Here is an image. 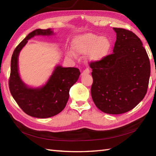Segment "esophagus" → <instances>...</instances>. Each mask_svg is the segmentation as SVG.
Masks as SVG:
<instances>
[{
  "instance_id": "34e87169",
  "label": "esophagus",
  "mask_w": 156,
  "mask_h": 156,
  "mask_svg": "<svg viewBox=\"0 0 156 156\" xmlns=\"http://www.w3.org/2000/svg\"><path fill=\"white\" fill-rule=\"evenodd\" d=\"M90 69H89L88 68H86L82 72V76H84V75H87V74H90Z\"/></svg>"
}]
</instances>
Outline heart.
Masks as SVG:
<instances>
[{
    "instance_id": "1",
    "label": "heart",
    "mask_w": 156,
    "mask_h": 156,
    "mask_svg": "<svg viewBox=\"0 0 156 156\" xmlns=\"http://www.w3.org/2000/svg\"><path fill=\"white\" fill-rule=\"evenodd\" d=\"M73 48L78 54H88V59L91 62H98L108 55L111 48V42L106 37H100L93 34H85L77 36L73 41ZM68 54L71 57L76 55L72 51Z\"/></svg>"
}]
</instances>
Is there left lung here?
<instances>
[{
    "mask_svg": "<svg viewBox=\"0 0 156 156\" xmlns=\"http://www.w3.org/2000/svg\"><path fill=\"white\" fill-rule=\"evenodd\" d=\"M113 53L92 62L91 95L95 105L107 114L128 112L143 100L150 76V62L140 39L131 31L113 27Z\"/></svg>",
    "mask_w": 156,
    "mask_h": 156,
    "instance_id": "obj_1",
    "label": "left lung"
}]
</instances>
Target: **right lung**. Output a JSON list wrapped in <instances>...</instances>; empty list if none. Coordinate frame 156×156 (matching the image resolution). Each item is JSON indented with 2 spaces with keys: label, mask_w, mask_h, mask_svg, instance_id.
Wrapping results in <instances>:
<instances>
[{
  "label": "right lung",
  "mask_w": 156,
  "mask_h": 156,
  "mask_svg": "<svg viewBox=\"0 0 156 156\" xmlns=\"http://www.w3.org/2000/svg\"><path fill=\"white\" fill-rule=\"evenodd\" d=\"M50 35H53L50 29H35L16 46L11 58L9 81L10 92L19 107L26 114L36 118H48L59 113L68 101L69 89L77 82L80 74L78 68L58 66L44 87L31 88L23 83L18 72L20 51L34 36Z\"/></svg>",
  "instance_id": "1"
}]
</instances>
